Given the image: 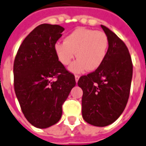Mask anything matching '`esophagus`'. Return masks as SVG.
Returning <instances> with one entry per match:
<instances>
[{
  "label": "esophagus",
  "mask_w": 146,
  "mask_h": 146,
  "mask_svg": "<svg viewBox=\"0 0 146 146\" xmlns=\"http://www.w3.org/2000/svg\"><path fill=\"white\" fill-rule=\"evenodd\" d=\"M79 79H80V76H78V75H75V80H76V84H77V82H78Z\"/></svg>",
  "instance_id": "1"
}]
</instances>
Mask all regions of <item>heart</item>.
I'll return each mask as SVG.
<instances>
[{
	"instance_id": "1",
	"label": "heart",
	"mask_w": 146,
	"mask_h": 146,
	"mask_svg": "<svg viewBox=\"0 0 146 146\" xmlns=\"http://www.w3.org/2000/svg\"><path fill=\"white\" fill-rule=\"evenodd\" d=\"M108 46V38L102 31L78 28L65 38L64 42L56 43L54 50L58 60L64 66L77 57L69 70L80 73L87 70H98L106 57Z\"/></svg>"
}]
</instances>
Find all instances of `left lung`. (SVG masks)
I'll return each mask as SVG.
<instances>
[{
	"label": "left lung",
	"instance_id": "left-lung-1",
	"mask_svg": "<svg viewBox=\"0 0 146 146\" xmlns=\"http://www.w3.org/2000/svg\"><path fill=\"white\" fill-rule=\"evenodd\" d=\"M109 46L103 63L94 72L82 76V115L90 125L104 127L122 114L128 102L132 79V62L125 44L117 35L100 25Z\"/></svg>",
	"mask_w": 146,
	"mask_h": 146
}]
</instances>
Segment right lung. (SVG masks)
<instances>
[{
    "label": "right lung",
    "mask_w": 146,
    "mask_h": 146,
    "mask_svg": "<svg viewBox=\"0 0 146 146\" xmlns=\"http://www.w3.org/2000/svg\"><path fill=\"white\" fill-rule=\"evenodd\" d=\"M64 28L42 24L20 46L14 62V86L25 117L33 126L46 128L62 116V105L76 86L74 75L58 60L54 45ZM56 78V81L51 79Z\"/></svg>",
    "instance_id": "obj_1"
}]
</instances>
